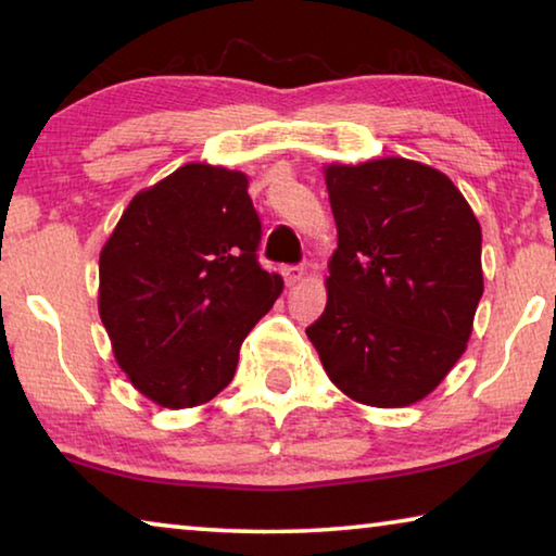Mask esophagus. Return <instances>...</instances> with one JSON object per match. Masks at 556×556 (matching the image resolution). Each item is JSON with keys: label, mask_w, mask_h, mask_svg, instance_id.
<instances>
[{"label": "esophagus", "mask_w": 556, "mask_h": 556, "mask_svg": "<svg viewBox=\"0 0 556 556\" xmlns=\"http://www.w3.org/2000/svg\"><path fill=\"white\" fill-rule=\"evenodd\" d=\"M281 271H285V279H287L289 287L296 285V281H301V279L306 277V269L301 267V265H291V267H285Z\"/></svg>", "instance_id": "obj_1"}]
</instances>
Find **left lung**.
Returning <instances> with one entry per match:
<instances>
[{
    "mask_svg": "<svg viewBox=\"0 0 556 556\" xmlns=\"http://www.w3.org/2000/svg\"><path fill=\"white\" fill-rule=\"evenodd\" d=\"M324 176L338 250L306 336L348 397L407 407L466 351L483 296L481 225L446 174L409 159L328 164Z\"/></svg>",
    "mask_w": 556,
    "mask_h": 556,
    "instance_id": "left-lung-1",
    "label": "left lung"
}]
</instances>
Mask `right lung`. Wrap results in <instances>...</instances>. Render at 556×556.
Instances as JSON below:
<instances>
[{
	"label": "right lung",
	"instance_id": "1",
	"mask_svg": "<svg viewBox=\"0 0 556 556\" xmlns=\"http://www.w3.org/2000/svg\"><path fill=\"white\" fill-rule=\"evenodd\" d=\"M248 176L186 164L139 191L100 252L102 326L129 382L184 409L228 388L281 281L257 262Z\"/></svg>",
	"mask_w": 556,
	"mask_h": 556
}]
</instances>
